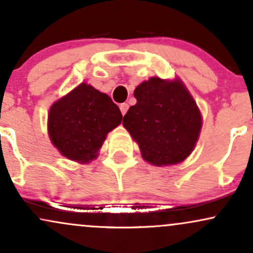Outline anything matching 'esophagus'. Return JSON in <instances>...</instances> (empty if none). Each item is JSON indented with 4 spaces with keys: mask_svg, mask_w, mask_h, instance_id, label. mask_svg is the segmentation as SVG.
Instances as JSON below:
<instances>
[{
    "mask_svg": "<svg viewBox=\"0 0 253 253\" xmlns=\"http://www.w3.org/2000/svg\"><path fill=\"white\" fill-rule=\"evenodd\" d=\"M120 110H121V114L125 115L126 114V112L128 110V104L127 103H121L120 104Z\"/></svg>",
    "mask_w": 253,
    "mask_h": 253,
    "instance_id": "esophagus-1",
    "label": "esophagus"
}]
</instances>
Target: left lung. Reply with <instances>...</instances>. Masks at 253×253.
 <instances>
[{"label": "left lung", "instance_id": "obj_1", "mask_svg": "<svg viewBox=\"0 0 253 253\" xmlns=\"http://www.w3.org/2000/svg\"><path fill=\"white\" fill-rule=\"evenodd\" d=\"M136 103L129 107L123 125L150 164L181 163L195 147L202 117L179 80L151 77L134 90Z\"/></svg>", "mask_w": 253, "mask_h": 253}]
</instances>
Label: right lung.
Listing matches in <instances>:
<instances>
[{"mask_svg":"<svg viewBox=\"0 0 253 253\" xmlns=\"http://www.w3.org/2000/svg\"><path fill=\"white\" fill-rule=\"evenodd\" d=\"M121 119L120 109L108 95L81 83L52 104L48 135L64 157L89 163L96 158L107 134L121 124Z\"/></svg>","mask_w":253,"mask_h":253,"instance_id":"1","label":"right lung"}]
</instances>
